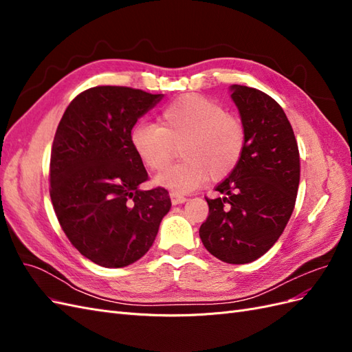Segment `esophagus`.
Here are the masks:
<instances>
[{"instance_id":"obj_1","label":"esophagus","mask_w":352,"mask_h":352,"mask_svg":"<svg viewBox=\"0 0 352 352\" xmlns=\"http://www.w3.org/2000/svg\"><path fill=\"white\" fill-rule=\"evenodd\" d=\"M170 199H172V204H173V206H177V204H184V202H185L188 198H185V197H182V195H179V194L172 192V194H170Z\"/></svg>"}]
</instances>
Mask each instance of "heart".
<instances>
[{
  "instance_id": "obj_1",
  "label": "heart",
  "mask_w": 352,
  "mask_h": 352,
  "mask_svg": "<svg viewBox=\"0 0 352 352\" xmlns=\"http://www.w3.org/2000/svg\"><path fill=\"white\" fill-rule=\"evenodd\" d=\"M131 142L142 163L151 170L164 168L180 148L184 162L170 166L155 184L175 194L192 192L206 182L229 176L242 160L247 133L236 116L204 95L189 94L167 104L160 126L138 123Z\"/></svg>"
}]
</instances>
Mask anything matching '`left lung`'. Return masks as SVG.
Wrapping results in <instances>:
<instances>
[{
    "label": "left lung",
    "instance_id": "left-lung-1",
    "mask_svg": "<svg viewBox=\"0 0 352 352\" xmlns=\"http://www.w3.org/2000/svg\"><path fill=\"white\" fill-rule=\"evenodd\" d=\"M232 100L247 144L238 167L216 186L199 238L216 258L245 264L260 258L279 239L295 207L300 151L285 111L267 94L232 85Z\"/></svg>",
    "mask_w": 352,
    "mask_h": 352
}]
</instances>
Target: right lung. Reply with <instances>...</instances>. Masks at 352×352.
<instances>
[{"mask_svg":"<svg viewBox=\"0 0 352 352\" xmlns=\"http://www.w3.org/2000/svg\"><path fill=\"white\" fill-rule=\"evenodd\" d=\"M163 94L127 87L80 92L63 114L51 150L50 195L61 229L82 255L109 269L148 252L172 201L148 180L131 133Z\"/></svg>","mask_w":352,"mask_h":352,"instance_id":"1","label":"right lung"}]
</instances>
